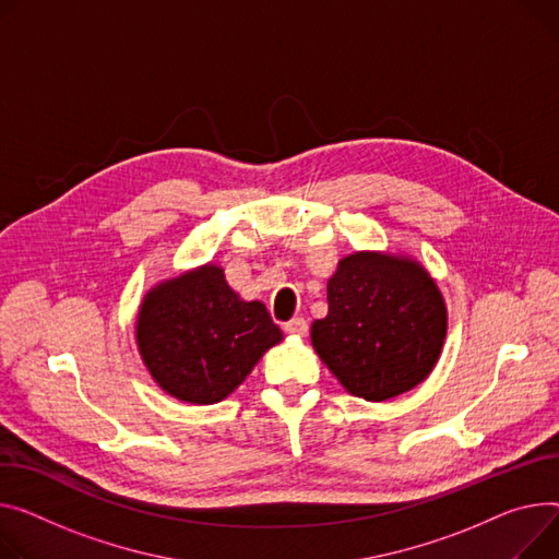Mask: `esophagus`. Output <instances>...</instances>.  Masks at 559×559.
<instances>
[{"label":"esophagus","instance_id":"1","mask_svg":"<svg viewBox=\"0 0 559 559\" xmlns=\"http://www.w3.org/2000/svg\"><path fill=\"white\" fill-rule=\"evenodd\" d=\"M283 330L289 332V334H299V337H304V334L308 332V321L304 317H294L287 323H283Z\"/></svg>","mask_w":559,"mask_h":559}]
</instances>
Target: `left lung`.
<instances>
[{
  "label": "left lung",
  "instance_id": "left-lung-1",
  "mask_svg": "<svg viewBox=\"0 0 559 559\" xmlns=\"http://www.w3.org/2000/svg\"><path fill=\"white\" fill-rule=\"evenodd\" d=\"M448 310L414 260L353 253L328 281L312 346L346 391L382 402L420 384L438 361Z\"/></svg>",
  "mask_w": 559,
  "mask_h": 559
}]
</instances>
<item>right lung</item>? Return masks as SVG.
<instances>
[{"label":"right lung","instance_id":"1","mask_svg":"<svg viewBox=\"0 0 559 559\" xmlns=\"http://www.w3.org/2000/svg\"><path fill=\"white\" fill-rule=\"evenodd\" d=\"M281 337L267 308L240 301L215 265L153 289L136 321L147 370L166 393L191 404L225 400Z\"/></svg>","mask_w":559,"mask_h":559}]
</instances>
